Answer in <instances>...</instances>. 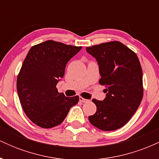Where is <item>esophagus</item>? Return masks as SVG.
<instances>
[{
	"mask_svg": "<svg viewBox=\"0 0 159 159\" xmlns=\"http://www.w3.org/2000/svg\"><path fill=\"white\" fill-rule=\"evenodd\" d=\"M79 100H80V102H83V103L87 102H88V100L86 99V98H84L83 97H80Z\"/></svg>",
	"mask_w": 159,
	"mask_h": 159,
	"instance_id": "esophagus-1",
	"label": "esophagus"
}]
</instances>
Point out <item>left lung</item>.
<instances>
[{
    "mask_svg": "<svg viewBox=\"0 0 159 159\" xmlns=\"http://www.w3.org/2000/svg\"><path fill=\"white\" fill-rule=\"evenodd\" d=\"M97 61L106 96L93 98L96 112L90 123L102 131H114L125 125L138 110L143 98V72L138 56L118 41L87 47Z\"/></svg>",
    "mask_w": 159,
    "mask_h": 159,
    "instance_id": "8db88e82",
    "label": "left lung"
}]
</instances>
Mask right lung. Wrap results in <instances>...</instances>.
<instances>
[{
  "label": "right lung",
  "mask_w": 159,
  "mask_h": 159,
  "mask_svg": "<svg viewBox=\"0 0 159 159\" xmlns=\"http://www.w3.org/2000/svg\"><path fill=\"white\" fill-rule=\"evenodd\" d=\"M81 48L48 40L27 53L17 78V92L23 111L34 124L44 129L60 125L78 102V96L66 97L56 85Z\"/></svg>",
  "instance_id": "add662e5"
}]
</instances>
